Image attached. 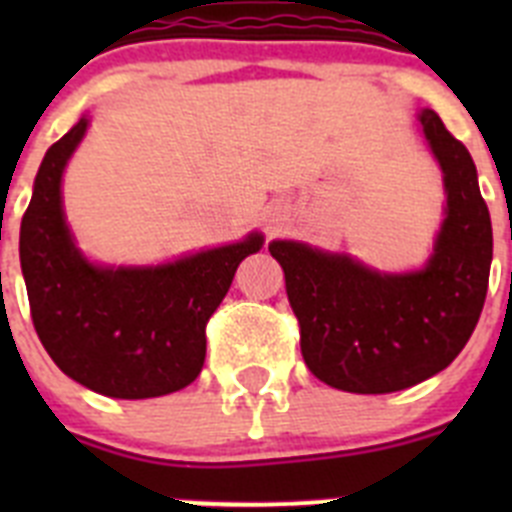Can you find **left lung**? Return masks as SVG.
<instances>
[{
  "label": "left lung",
  "instance_id": "left-lung-1",
  "mask_svg": "<svg viewBox=\"0 0 512 512\" xmlns=\"http://www.w3.org/2000/svg\"><path fill=\"white\" fill-rule=\"evenodd\" d=\"M446 184V220L423 271L379 274L305 243L274 241L302 359L320 382L387 395L433 377L467 346L485 305L492 223L467 146L433 110L418 115Z\"/></svg>",
  "mask_w": 512,
  "mask_h": 512
}]
</instances>
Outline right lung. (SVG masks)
<instances>
[{"mask_svg": "<svg viewBox=\"0 0 512 512\" xmlns=\"http://www.w3.org/2000/svg\"><path fill=\"white\" fill-rule=\"evenodd\" d=\"M84 133L87 117L48 148L22 215L20 264L35 333L63 374L99 395L146 400L184 390L205 364L207 320L264 238L251 233L156 269L89 264L61 210L63 166Z\"/></svg>", "mask_w": 512, "mask_h": 512, "instance_id": "obj_1", "label": "right lung"}]
</instances>
